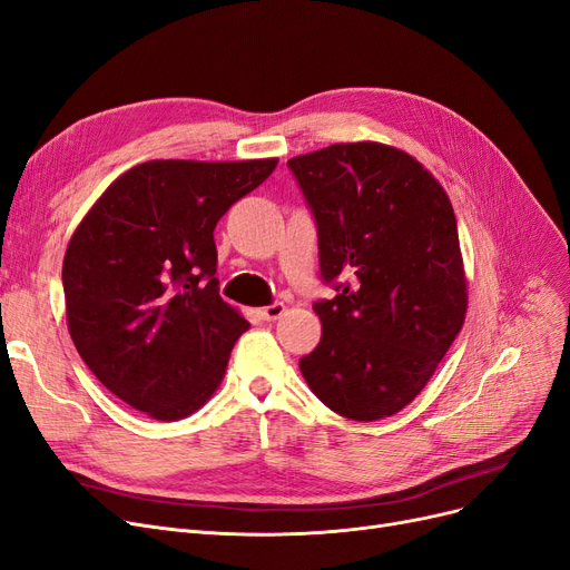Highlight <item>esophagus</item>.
Segmentation results:
<instances>
[{
	"label": "esophagus",
	"instance_id": "1",
	"mask_svg": "<svg viewBox=\"0 0 570 570\" xmlns=\"http://www.w3.org/2000/svg\"><path fill=\"white\" fill-rule=\"evenodd\" d=\"M284 312H286V305H284V303H272V305H267V307L261 309V316H263L265 321H277V318H282Z\"/></svg>",
	"mask_w": 570,
	"mask_h": 570
}]
</instances>
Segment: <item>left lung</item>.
Returning a JSON list of instances; mask_svg holds the SVG:
<instances>
[{
  "instance_id": "left-lung-1",
  "label": "left lung",
  "mask_w": 570,
  "mask_h": 570,
  "mask_svg": "<svg viewBox=\"0 0 570 570\" xmlns=\"http://www.w3.org/2000/svg\"><path fill=\"white\" fill-rule=\"evenodd\" d=\"M288 167L316 218L321 342L301 358L316 399L354 422L410 405L459 335L468 282L456 218L431 171L380 141L333 144Z\"/></svg>"
}]
</instances>
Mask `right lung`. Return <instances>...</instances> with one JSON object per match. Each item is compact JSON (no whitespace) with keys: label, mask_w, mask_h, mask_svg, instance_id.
<instances>
[{"label":"right lung","mask_w":570,"mask_h":570,"mask_svg":"<svg viewBox=\"0 0 570 570\" xmlns=\"http://www.w3.org/2000/svg\"><path fill=\"white\" fill-rule=\"evenodd\" d=\"M277 163L148 160L122 171L73 230L67 328L122 403L177 422L218 389L249 321L218 295L214 228Z\"/></svg>","instance_id":"right-lung-1"}]
</instances>
